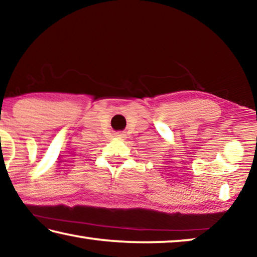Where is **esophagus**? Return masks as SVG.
Here are the masks:
<instances>
[{"label":"esophagus","instance_id":"obj_1","mask_svg":"<svg viewBox=\"0 0 257 257\" xmlns=\"http://www.w3.org/2000/svg\"><path fill=\"white\" fill-rule=\"evenodd\" d=\"M115 137H116V138H124L125 135H124V134H116Z\"/></svg>","mask_w":257,"mask_h":257}]
</instances>
